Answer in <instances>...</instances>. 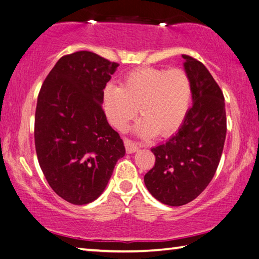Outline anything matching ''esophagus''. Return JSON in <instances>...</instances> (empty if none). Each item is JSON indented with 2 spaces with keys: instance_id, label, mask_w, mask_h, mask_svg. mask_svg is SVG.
Instances as JSON below:
<instances>
[{
  "instance_id": "obj_1",
  "label": "esophagus",
  "mask_w": 259,
  "mask_h": 259,
  "mask_svg": "<svg viewBox=\"0 0 259 259\" xmlns=\"http://www.w3.org/2000/svg\"><path fill=\"white\" fill-rule=\"evenodd\" d=\"M123 143H124V146H125V151H126V153H135V152H137L138 151V146L137 145H135V144L131 142L130 139H128V138H123Z\"/></svg>"
}]
</instances>
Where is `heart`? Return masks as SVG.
Returning a JSON list of instances; mask_svg holds the SVG:
<instances>
[{"label":"heart","instance_id":"b5f03b06","mask_svg":"<svg viewBox=\"0 0 259 259\" xmlns=\"http://www.w3.org/2000/svg\"><path fill=\"white\" fill-rule=\"evenodd\" d=\"M192 97V82L182 68L145 67L122 78L120 87L107 84L102 95L105 115L113 126L124 129L137 115L136 130L143 137L166 136L185 119Z\"/></svg>","mask_w":259,"mask_h":259}]
</instances>
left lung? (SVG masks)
<instances>
[{
  "label": "left lung",
  "instance_id": "1",
  "mask_svg": "<svg viewBox=\"0 0 259 259\" xmlns=\"http://www.w3.org/2000/svg\"><path fill=\"white\" fill-rule=\"evenodd\" d=\"M192 82L193 106L178 133L152 148L155 164L144 182L160 202L179 207L194 200L211 182L224 148V95L201 61L183 55Z\"/></svg>",
  "mask_w": 259,
  "mask_h": 259
}]
</instances>
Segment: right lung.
I'll list each match as a JSON object with an SVG mask.
<instances>
[{
    "label": "right lung",
    "mask_w": 259,
    "mask_h": 259,
    "mask_svg": "<svg viewBox=\"0 0 259 259\" xmlns=\"http://www.w3.org/2000/svg\"><path fill=\"white\" fill-rule=\"evenodd\" d=\"M117 66L90 51L63 56L38 93L37 160L50 187L69 203L97 199L125 153L102 106L103 90Z\"/></svg>",
    "instance_id": "1"
}]
</instances>
